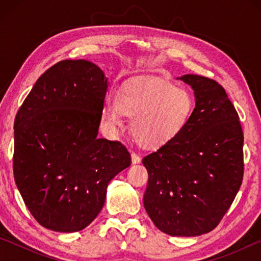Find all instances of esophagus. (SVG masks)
<instances>
[{
  "label": "esophagus",
  "instance_id": "obj_1",
  "mask_svg": "<svg viewBox=\"0 0 261 261\" xmlns=\"http://www.w3.org/2000/svg\"><path fill=\"white\" fill-rule=\"evenodd\" d=\"M131 156H132V163H134V165H136V163H139L141 161L140 156L137 153H132Z\"/></svg>",
  "mask_w": 261,
  "mask_h": 261
}]
</instances>
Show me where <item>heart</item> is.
I'll list each match as a JSON object with an SVG mask.
<instances>
[{"instance_id":"1","label":"heart","mask_w":261,"mask_h":261,"mask_svg":"<svg viewBox=\"0 0 261 261\" xmlns=\"http://www.w3.org/2000/svg\"><path fill=\"white\" fill-rule=\"evenodd\" d=\"M193 99L184 88L160 78H148L122 88L118 98L109 96L102 118L109 127L122 125L123 114L134 117L132 135L140 144L160 146L174 140L187 126Z\"/></svg>"}]
</instances>
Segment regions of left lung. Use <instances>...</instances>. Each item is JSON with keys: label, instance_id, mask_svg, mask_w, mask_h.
Instances as JSON below:
<instances>
[{"label": "left lung", "instance_id": "obj_1", "mask_svg": "<svg viewBox=\"0 0 261 261\" xmlns=\"http://www.w3.org/2000/svg\"><path fill=\"white\" fill-rule=\"evenodd\" d=\"M193 88L196 107L180 135L143 159L148 171L144 207L171 236H199L218 226L244 176L240 116L218 82L179 78Z\"/></svg>", "mask_w": 261, "mask_h": 261}]
</instances>
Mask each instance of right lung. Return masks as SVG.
<instances>
[{
  "label": "right lung",
  "mask_w": 261,
  "mask_h": 261,
  "mask_svg": "<svg viewBox=\"0 0 261 261\" xmlns=\"http://www.w3.org/2000/svg\"><path fill=\"white\" fill-rule=\"evenodd\" d=\"M107 87L92 62L64 60L39 77L17 112L15 182L50 230L86 228L102 210L108 183L131 165L124 145L96 137Z\"/></svg>",
  "instance_id": "1"
}]
</instances>
